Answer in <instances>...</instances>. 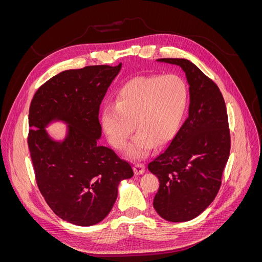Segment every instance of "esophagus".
<instances>
[{"label": "esophagus", "mask_w": 262, "mask_h": 262, "mask_svg": "<svg viewBox=\"0 0 262 262\" xmlns=\"http://www.w3.org/2000/svg\"><path fill=\"white\" fill-rule=\"evenodd\" d=\"M144 171H145V166L143 164L134 165V172H136L137 175H142V173H144Z\"/></svg>", "instance_id": "1"}]
</instances>
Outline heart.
<instances>
[{
  "mask_svg": "<svg viewBox=\"0 0 262 262\" xmlns=\"http://www.w3.org/2000/svg\"><path fill=\"white\" fill-rule=\"evenodd\" d=\"M187 105V85L178 75L138 76L119 89L116 105L102 109L101 126L118 149L125 147L137 126L139 130L128 146V155L142 160L156 143L164 145L173 138Z\"/></svg>",
  "mask_w": 262,
  "mask_h": 262,
  "instance_id": "heart-1",
  "label": "heart"
}]
</instances>
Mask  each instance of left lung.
Wrapping results in <instances>:
<instances>
[{
    "mask_svg": "<svg viewBox=\"0 0 262 262\" xmlns=\"http://www.w3.org/2000/svg\"><path fill=\"white\" fill-rule=\"evenodd\" d=\"M178 66L189 84V116L163 153L148 164L160 180L158 215L187 222L207 209L221 187L231 148L226 106L217 85L187 59H158Z\"/></svg>",
    "mask_w": 262,
    "mask_h": 262,
    "instance_id": "1",
    "label": "left lung"
}]
</instances>
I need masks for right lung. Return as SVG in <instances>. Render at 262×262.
Returning <instances> with one entry per match:
<instances>
[{
	"mask_svg": "<svg viewBox=\"0 0 262 262\" xmlns=\"http://www.w3.org/2000/svg\"><path fill=\"white\" fill-rule=\"evenodd\" d=\"M121 67L63 71L39 87L29 107L28 147L39 190L60 219L78 226L104 220L120 181L133 176L128 162L98 143L99 106ZM54 122L67 124L62 140L45 129Z\"/></svg>",
	"mask_w": 262,
	"mask_h": 262,
	"instance_id": "add662e5",
	"label": "right lung"
}]
</instances>
